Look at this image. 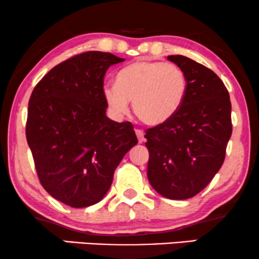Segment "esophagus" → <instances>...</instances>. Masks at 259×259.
Segmentation results:
<instances>
[{
    "instance_id": "esophagus-1",
    "label": "esophagus",
    "mask_w": 259,
    "mask_h": 259,
    "mask_svg": "<svg viewBox=\"0 0 259 259\" xmlns=\"http://www.w3.org/2000/svg\"><path fill=\"white\" fill-rule=\"evenodd\" d=\"M136 135H137V137H138V142H139V143L144 142V135H145L144 131L137 128V130H136Z\"/></svg>"
}]
</instances>
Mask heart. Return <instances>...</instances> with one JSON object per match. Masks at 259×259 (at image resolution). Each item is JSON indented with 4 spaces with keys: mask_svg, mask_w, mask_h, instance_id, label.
Masks as SVG:
<instances>
[{
    "mask_svg": "<svg viewBox=\"0 0 259 259\" xmlns=\"http://www.w3.org/2000/svg\"><path fill=\"white\" fill-rule=\"evenodd\" d=\"M188 81L183 68L174 63L140 60L117 72L115 84L103 89L108 107L116 114L128 110L148 126H159L171 119L183 105Z\"/></svg>",
    "mask_w": 259,
    "mask_h": 259,
    "instance_id": "heart-1",
    "label": "heart"
}]
</instances>
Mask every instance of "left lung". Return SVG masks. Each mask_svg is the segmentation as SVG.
Instances as JSON below:
<instances>
[{"mask_svg": "<svg viewBox=\"0 0 259 259\" xmlns=\"http://www.w3.org/2000/svg\"><path fill=\"white\" fill-rule=\"evenodd\" d=\"M183 68L188 89L170 120L145 131L149 183L169 199H188L221 168L232 136L227 88L211 69L183 55L168 56Z\"/></svg>", "mask_w": 259, "mask_h": 259, "instance_id": "8db88e82", "label": "left lung"}]
</instances>
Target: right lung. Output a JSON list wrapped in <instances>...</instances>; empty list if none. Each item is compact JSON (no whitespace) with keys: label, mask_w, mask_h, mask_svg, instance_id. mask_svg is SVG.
<instances>
[{"label":"right lung","mask_w":259,"mask_h":259,"mask_svg":"<svg viewBox=\"0 0 259 259\" xmlns=\"http://www.w3.org/2000/svg\"><path fill=\"white\" fill-rule=\"evenodd\" d=\"M122 61L102 52L72 56L40 79L28 101L26 139L38 179L72 207L100 202L121 159L138 143L130 121L105 116V72Z\"/></svg>","instance_id":"obj_1"}]
</instances>
